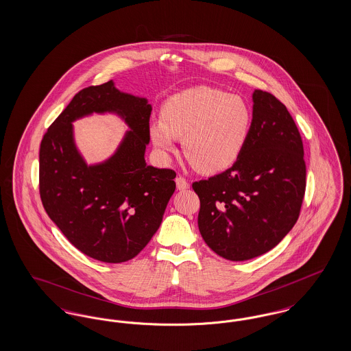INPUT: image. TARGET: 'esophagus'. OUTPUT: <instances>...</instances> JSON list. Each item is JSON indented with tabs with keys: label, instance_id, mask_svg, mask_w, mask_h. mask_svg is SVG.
I'll list each match as a JSON object with an SVG mask.
<instances>
[{
	"label": "esophagus",
	"instance_id": "esophagus-1",
	"mask_svg": "<svg viewBox=\"0 0 351 351\" xmlns=\"http://www.w3.org/2000/svg\"><path fill=\"white\" fill-rule=\"evenodd\" d=\"M176 186H178L179 191H185V189L189 188V183L186 182V179L183 176H178L176 178Z\"/></svg>",
	"mask_w": 351,
	"mask_h": 351
}]
</instances>
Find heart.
Instances as JSON below:
<instances>
[{
    "instance_id": "1",
    "label": "heart",
    "mask_w": 351,
    "mask_h": 351,
    "mask_svg": "<svg viewBox=\"0 0 351 351\" xmlns=\"http://www.w3.org/2000/svg\"><path fill=\"white\" fill-rule=\"evenodd\" d=\"M249 105L238 96L195 86L171 96L160 109V121L150 125L152 145L163 156L183 151L196 169L205 173L232 167L245 149L251 128Z\"/></svg>"
}]
</instances>
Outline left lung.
<instances>
[{"label":"left lung","mask_w":351,"mask_h":351,"mask_svg":"<svg viewBox=\"0 0 351 351\" xmlns=\"http://www.w3.org/2000/svg\"><path fill=\"white\" fill-rule=\"evenodd\" d=\"M247 143L226 171L192 184L199 229L219 256L241 262L274 249L296 223L306 167L299 129L274 95L252 93Z\"/></svg>","instance_id":"1"}]
</instances>
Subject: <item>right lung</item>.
<instances>
[{
	"label": "right lung",
	"mask_w": 351,
	"mask_h": 351,
	"mask_svg": "<svg viewBox=\"0 0 351 351\" xmlns=\"http://www.w3.org/2000/svg\"><path fill=\"white\" fill-rule=\"evenodd\" d=\"M152 108L114 83L84 88L45 134L39 150V193L49 217L85 255L105 263L133 259L159 229L175 192L176 172L147 166ZM92 112H116L128 123L118 151L88 167L71 122Z\"/></svg>",
	"instance_id": "1"
}]
</instances>
